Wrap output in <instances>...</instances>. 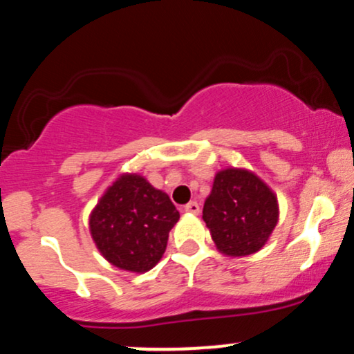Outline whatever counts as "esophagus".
Instances as JSON below:
<instances>
[{
  "label": "esophagus",
  "instance_id": "1",
  "mask_svg": "<svg viewBox=\"0 0 354 354\" xmlns=\"http://www.w3.org/2000/svg\"><path fill=\"white\" fill-rule=\"evenodd\" d=\"M184 211L185 212H191V214H199L201 207H199V204L196 203V201H191V203H189V204H185Z\"/></svg>",
  "mask_w": 354,
  "mask_h": 354
}]
</instances>
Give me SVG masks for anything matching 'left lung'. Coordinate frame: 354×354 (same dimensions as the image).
Wrapping results in <instances>:
<instances>
[{
    "label": "left lung",
    "instance_id": "8db88e82",
    "mask_svg": "<svg viewBox=\"0 0 354 354\" xmlns=\"http://www.w3.org/2000/svg\"><path fill=\"white\" fill-rule=\"evenodd\" d=\"M203 219L219 252L246 257L268 241L279 221V203L260 177L231 167L216 174Z\"/></svg>",
    "mask_w": 354,
    "mask_h": 354
}]
</instances>
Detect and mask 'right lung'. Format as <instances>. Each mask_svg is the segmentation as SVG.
Listing matches in <instances>:
<instances>
[{"instance_id":"1","label":"right lung","mask_w":354,"mask_h":354,"mask_svg":"<svg viewBox=\"0 0 354 354\" xmlns=\"http://www.w3.org/2000/svg\"><path fill=\"white\" fill-rule=\"evenodd\" d=\"M178 211L165 192L138 174H123L89 218L91 236L115 267L143 273L160 261Z\"/></svg>"}]
</instances>
